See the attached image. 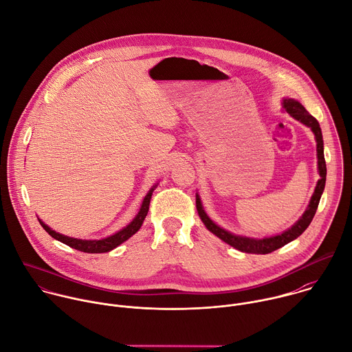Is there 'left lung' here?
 Segmentation results:
<instances>
[{
	"label": "left lung",
	"instance_id": "1",
	"mask_svg": "<svg viewBox=\"0 0 352 352\" xmlns=\"http://www.w3.org/2000/svg\"><path fill=\"white\" fill-rule=\"evenodd\" d=\"M283 109L297 121H300L301 124H304L305 126L311 128V131L315 135V140H316V155H318V170H319V176L320 179L316 183L315 191L309 199L308 208L305 209V212L302 213V216L286 231H283L282 234L274 235V236H268V238H249V236H242V235H235L221 227H219L216 223H213L210 220V217L206 214V212L202 208L199 195L197 194V210L198 214L201 217V220L204 221L205 227L213 232L216 236H219L221 241H224L226 243L231 245L232 248L245 252V253H256V254H267L271 253L282 246H285L286 243L292 242L293 239H296L297 236H300L305 228L309 226V223L312 221L315 212L318 209L319 205V199L320 195L323 192L324 188V183H326V162H324V155H323V139H322V132H320V126L318 124V121L302 107L301 103H298L294 99H283L282 102Z\"/></svg>",
	"mask_w": 352,
	"mask_h": 352
}]
</instances>
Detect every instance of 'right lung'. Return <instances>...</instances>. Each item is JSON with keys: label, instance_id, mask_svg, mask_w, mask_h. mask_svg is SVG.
I'll list each match as a JSON object with an SVG mask.
<instances>
[{"label": "right lung", "instance_id": "right-lung-1", "mask_svg": "<svg viewBox=\"0 0 352 352\" xmlns=\"http://www.w3.org/2000/svg\"><path fill=\"white\" fill-rule=\"evenodd\" d=\"M157 187V184L147 192V195L144 197L143 202H142V206H140V210L138 212L136 217L126 226L124 227L122 230H120L118 232H116L114 235H110L107 238H103V239H78V238H72V236H67V235H63V234H59L56 231H54L52 228H50L44 221H40V224L43 226V228L55 239L66 243L67 246L73 248V249H77L80 252H85V253H106V252H110L113 250L114 248H117L118 245H121L122 242H125L126 239H129L133 234H136L139 231V228L142 227L147 213H148V206H150V199H151V195H153V191L154 188Z\"/></svg>", "mask_w": 352, "mask_h": 352}]
</instances>
